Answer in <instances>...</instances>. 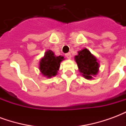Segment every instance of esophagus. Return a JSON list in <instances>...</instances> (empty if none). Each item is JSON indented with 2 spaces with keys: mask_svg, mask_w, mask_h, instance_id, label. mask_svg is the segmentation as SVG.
<instances>
[{
  "mask_svg": "<svg viewBox=\"0 0 126 126\" xmlns=\"http://www.w3.org/2000/svg\"><path fill=\"white\" fill-rule=\"evenodd\" d=\"M65 57L67 59H71V53L70 52H68V53H66L65 54Z\"/></svg>",
  "mask_w": 126,
  "mask_h": 126,
  "instance_id": "obj_1",
  "label": "esophagus"
}]
</instances>
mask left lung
<instances>
[{"label": "left lung", "mask_w": 126, "mask_h": 126, "mask_svg": "<svg viewBox=\"0 0 126 126\" xmlns=\"http://www.w3.org/2000/svg\"><path fill=\"white\" fill-rule=\"evenodd\" d=\"M78 67L80 73L86 79H91L92 76H94L98 71V63L97 59L86 48L78 52V55L75 57Z\"/></svg>", "instance_id": "left-lung-1"}]
</instances>
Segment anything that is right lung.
<instances>
[{
  "mask_svg": "<svg viewBox=\"0 0 126 126\" xmlns=\"http://www.w3.org/2000/svg\"><path fill=\"white\" fill-rule=\"evenodd\" d=\"M64 59L63 57H57L51 50L46 52L44 57L40 62V70L44 76L48 78L57 75L60 67V63Z\"/></svg>",
  "mask_w": 126,
  "mask_h": 126,
  "instance_id": "obj_1",
  "label": "right lung"
}]
</instances>
